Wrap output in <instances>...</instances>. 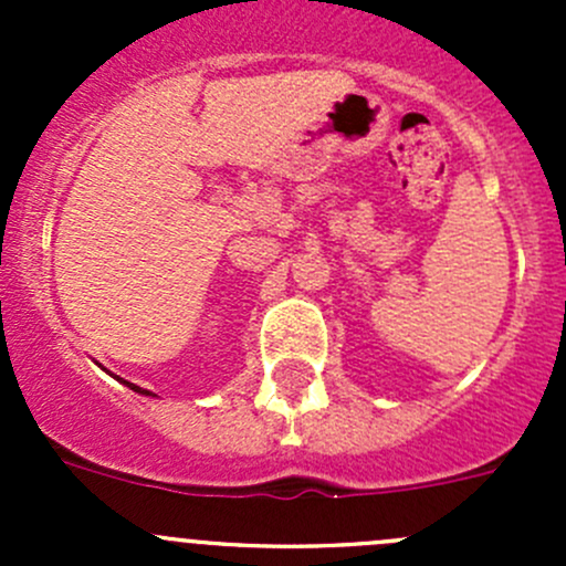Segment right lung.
I'll return each instance as SVG.
<instances>
[{"label": "right lung", "mask_w": 566, "mask_h": 566, "mask_svg": "<svg viewBox=\"0 0 566 566\" xmlns=\"http://www.w3.org/2000/svg\"><path fill=\"white\" fill-rule=\"evenodd\" d=\"M123 384H125V380H123ZM130 386V389H134V391H139V394H150V391H145V389H139V386H134V384H128Z\"/></svg>", "instance_id": "1"}]
</instances>
